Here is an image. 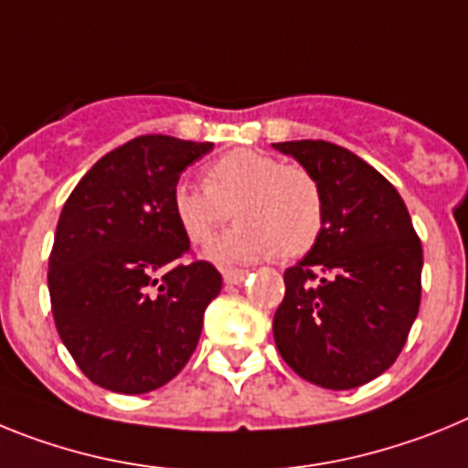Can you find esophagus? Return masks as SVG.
Instances as JSON below:
<instances>
[{
    "mask_svg": "<svg viewBox=\"0 0 468 468\" xmlns=\"http://www.w3.org/2000/svg\"><path fill=\"white\" fill-rule=\"evenodd\" d=\"M245 278H247V271H242V268H226V271H223V282L229 284V287L239 284Z\"/></svg>",
    "mask_w": 468,
    "mask_h": 468,
    "instance_id": "esophagus-1",
    "label": "esophagus"
}]
</instances>
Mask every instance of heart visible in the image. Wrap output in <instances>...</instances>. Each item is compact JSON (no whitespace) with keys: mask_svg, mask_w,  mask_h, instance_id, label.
Wrapping results in <instances>:
<instances>
[{"mask_svg":"<svg viewBox=\"0 0 468 468\" xmlns=\"http://www.w3.org/2000/svg\"><path fill=\"white\" fill-rule=\"evenodd\" d=\"M172 209L193 245L209 242L235 211L238 226L207 247V259L223 266L261 261L273 254L303 257L324 226V195L315 174L250 148L211 162L205 186L178 181Z\"/></svg>","mask_w":468,"mask_h":468,"instance_id":"heart-1","label":"heart"}]
</instances>
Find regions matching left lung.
Returning a JSON list of instances; mask_svg holds the SVG:
<instances>
[{"label": "left lung", "instance_id": "left-lung-1", "mask_svg": "<svg viewBox=\"0 0 468 468\" xmlns=\"http://www.w3.org/2000/svg\"><path fill=\"white\" fill-rule=\"evenodd\" d=\"M275 150L315 174L324 195L318 242L284 271L275 311L280 356L302 379L356 388L396 363L421 299V242L412 218L375 166L327 141Z\"/></svg>", "mask_w": 468, "mask_h": 468}]
</instances>
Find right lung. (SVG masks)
<instances>
[{
	"mask_svg": "<svg viewBox=\"0 0 468 468\" xmlns=\"http://www.w3.org/2000/svg\"><path fill=\"white\" fill-rule=\"evenodd\" d=\"M214 144L138 136L101 157L56 226L48 294L77 367L108 391H155L186 367L221 273L188 261L174 186Z\"/></svg>",
	"mask_w": 468,
	"mask_h": 468,
	"instance_id": "add662e5",
	"label": "right lung"
}]
</instances>
